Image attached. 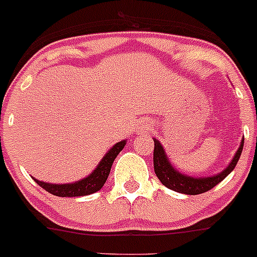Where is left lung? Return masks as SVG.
<instances>
[{
    "label": "left lung",
    "instance_id": "8db88e82",
    "mask_svg": "<svg viewBox=\"0 0 257 257\" xmlns=\"http://www.w3.org/2000/svg\"><path fill=\"white\" fill-rule=\"evenodd\" d=\"M155 142V150H153V167H155L156 176L158 177V180L164 184L166 188L171 189V190L177 191V193L188 194V195H198V194L205 193V191L210 190V189L214 188L215 185L222 181V180L226 179L233 169L236 167L237 162H238L239 157H241L242 150H243V141L241 142L238 151L234 155L233 160L229 164V166L227 167L223 172H220L217 176L212 177H203V179H195V177L185 176V175L180 174L176 170H174V167L171 166V164L167 160L166 155H165V151L162 148L161 143L158 142L157 140H153Z\"/></svg>",
    "mask_w": 257,
    "mask_h": 257
}]
</instances>
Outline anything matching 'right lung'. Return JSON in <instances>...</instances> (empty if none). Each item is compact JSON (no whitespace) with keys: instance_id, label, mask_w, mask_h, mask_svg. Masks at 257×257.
Here are the masks:
<instances>
[{"instance_id":"right-lung-1","label":"right lung","mask_w":257,"mask_h":257,"mask_svg":"<svg viewBox=\"0 0 257 257\" xmlns=\"http://www.w3.org/2000/svg\"><path fill=\"white\" fill-rule=\"evenodd\" d=\"M125 146V141H121V142H117L109 152L105 155V157L102 158L101 162L99 164V166L96 167V170H93L92 174L90 176H87L86 179L81 180L78 183L73 184H63V185H58V184H47L39 181V180H35V183L39 186H42L44 190H47L48 193L53 194L56 196H83V195H90V194L96 193L99 191L100 189L104 186L105 181H106L107 176L110 174V169L112 166V162H114L115 157L119 155L121 150Z\"/></svg>"}]
</instances>
